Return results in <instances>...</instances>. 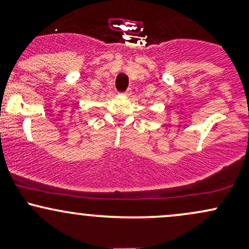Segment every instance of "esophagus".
Masks as SVG:
<instances>
[{"instance_id": "34e87169", "label": "esophagus", "mask_w": 249, "mask_h": 249, "mask_svg": "<svg viewBox=\"0 0 249 249\" xmlns=\"http://www.w3.org/2000/svg\"><path fill=\"white\" fill-rule=\"evenodd\" d=\"M130 93H131V89H127V90L124 92V95H130Z\"/></svg>"}]
</instances>
